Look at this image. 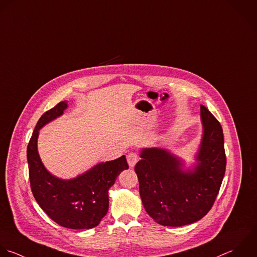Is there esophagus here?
Here are the masks:
<instances>
[{
    "mask_svg": "<svg viewBox=\"0 0 257 257\" xmlns=\"http://www.w3.org/2000/svg\"><path fill=\"white\" fill-rule=\"evenodd\" d=\"M138 160H139V156L135 152H131L127 155V162L130 167H134L136 165V163L138 162Z\"/></svg>",
    "mask_w": 257,
    "mask_h": 257,
    "instance_id": "obj_1",
    "label": "esophagus"
}]
</instances>
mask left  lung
I'll return each instance as SVG.
<instances>
[{
	"mask_svg": "<svg viewBox=\"0 0 257 257\" xmlns=\"http://www.w3.org/2000/svg\"><path fill=\"white\" fill-rule=\"evenodd\" d=\"M203 135L192 170L162 148H144L135 166L146 212L163 226H183L204 217L219 192L226 168L223 131L218 120L200 106Z\"/></svg>",
	"mask_w": 257,
	"mask_h": 257,
	"instance_id": "left-lung-1",
	"label": "left lung"
}]
</instances>
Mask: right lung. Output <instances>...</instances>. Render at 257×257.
Returning a JSON list of instances; mask_svg holds the SVG:
<instances>
[{"mask_svg":"<svg viewBox=\"0 0 257 257\" xmlns=\"http://www.w3.org/2000/svg\"><path fill=\"white\" fill-rule=\"evenodd\" d=\"M67 107V101L60 102L45 112L35 127L27 147L30 184L36 201L53 221L70 229H90L97 226L107 214L108 190L129 166L123 155L112 161L101 162L70 180L52 175L38 153L39 130L61 116Z\"/></svg>","mask_w":257,"mask_h":257,"instance_id":"obj_1","label":"right lung"}]
</instances>
